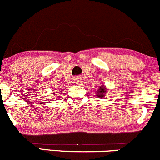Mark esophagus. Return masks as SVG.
<instances>
[{
    "label": "esophagus",
    "instance_id": "esophagus-1",
    "mask_svg": "<svg viewBox=\"0 0 160 160\" xmlns=\"http://www.w3.org/2000/svg\"><path fill=\"white\" fill-rule=\"evenodd\" d=\"M75 82H76L77 84H79L81 82H82V81H81V78H79V77H77V78H75Z\"/></svg>",
    "mask_w": 160,
    "mask_h": 160
}]
</instances>
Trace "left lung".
Listing matches in <instances>:
<instances>
[{
	"mask_svg": "<svg viewBox=\"0 0 160 160\" xmlns=\"http://www.w3.org/2000/svg\"><path fill=\"white\" fill-rule=\"evenodd\" d=\"M105 92H106V88H104V86L102 85V86L99 87L98 91L96 92V94H97L98 96H99V97H102V96H104V93Z\"/></svg>",
	"mask_w": 160,
	"mask_h": 160,
	"instance_id": "1",
	"label": "left lung"
}]
</instances>
